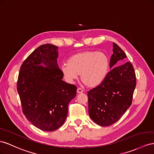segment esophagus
Listing matches in <instances>:
<instances>
[{
    "instance_id": "obj_1",
    "label": "esophagus",
    "mask_w": 154,
    "mask_h": 154,
    "mask_svg": "<svg viewBox=\"0 0 154 154\" xmlns=\"http://www.w3.org/2000/svg\"><path fill=\"white\" fill-rule=\"evenodd\" d=\"M77 94H81V93L83 92V90H82L80 88H78L77 90Z\"/></svg>"
}]
</instances>
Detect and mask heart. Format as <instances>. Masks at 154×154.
<instances>
[{
  "mask_svg": "<svg viewBox=\"0 0 154 154\" xmlns=\"http://www.w3.org/2000/svg\"><path fill=\"white\" fill-rule=\"evenodd\" d=\"M109 71L107 55L96 51H86L74 54L68 64L61 67V72L67 82H73L80 75L81 81L88 87L100 85L107 77Z\"/></svg>",
  "mask_w": 154,
  "mask_h": 154,
  "instance_id": "b5f03b06",
  "label": "heart"
}]
</instances>
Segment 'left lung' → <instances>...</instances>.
<instances>
[{"label": "left lung", "instance_id": "left-lung-1", "mask_svg": "<svg viewBox=\"0 0 154 154\" xmlns=\"http://www.w3.org/2000/svg\"><path fill=\"white\" fill-rule=\"evenodd\" d=\"M112 47L113 54L109 64L111 70L107 77L88 92L89 116L101 126L111 125L124 115L131 105L136 86L132 64L128 62L116 66L124 62L127 56L115 43Z\"/></svg>", "mask_w": 154, "mask_h": 154}]
</instances>
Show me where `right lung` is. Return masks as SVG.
<instances>
[{
	"label": "right lung",
	"instance_id": "add662e5",
	"mask_svg": "<svg viewBox=\"0 0 154 154\" xmlns=\"http://www.w3.org/2000/svg\"><path fill=\"white\" fill-rule=\"evenodd\" d=\"M58 49L49 43L35 49L22 64L17 83L23 114L45 131H55L64 124L68 104L77 94L75 86L62 81Z\"/></svg>",
	"mask_w": 154,
	"mask_h": 154
}]
</instances>
